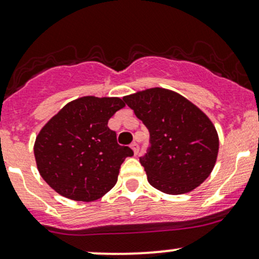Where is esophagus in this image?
I'll list each match as a JSON object with an SVG mask.
<instances>
[{
    "label": "esophagus",
    "mask_w": 259,
    "mask_h": 259,
    "mask_svg": "<svg viewBox=\"0 0 259 259\" xmlns=\"http://www.w3.org/2000/svg\"><path fill=\"white\" fill-rule=\"evenodd\" d=\"M132 149H133V151H134V154L135 155H138V154H139V145H138V143H132Z\"/></svg>",
    "instance_id": "1"
}]
</instances>
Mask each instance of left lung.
<instances>
[{"mask_svg":"<svg viewBox=\"0 0 259 259\" xmlns=\"http://www.w3.org/2000/svg\"><path fill=\"white\" fill-rule=\"evenodd\" d=\"M150 134L140 158L148 182L166 194H184L209 177L218 155L213 122L199 108L171 90L153 88L122 98Z\"/></svg>","mask_w":259,"mask_h":259,"instance_id":"obj_1","label":"left lung"}]
</instances>
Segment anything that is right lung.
Masks as SVG:
<instances>
[{
  "mask_svg": "<svg viewBox=\"0 0 259 259\" xmlns=\"http://www.w3.org/2000/svg\"><path fill=\"white\" fill-rule=\"evenodd\" d=\"M125 106L119 98L83 96L66 104L36 138L33 153L44 180L62 197L91 202L116 184L129 146L116 142L108 121Z\"/></svg>",
  "mask_w": 259,
  "mask_h": 259,
  "instance_id": "add662e5",
  "label": "right lung"
}]
</instances>
